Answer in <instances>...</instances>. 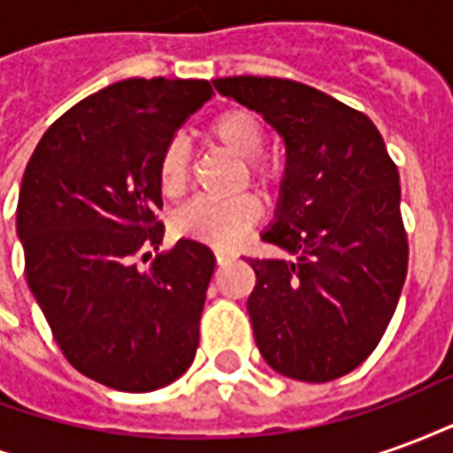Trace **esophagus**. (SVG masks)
I'll return each mask as SVG.
<instances>
[{"instance_id":"esophagus-1","label":"esophagus","mask_w":453,"mask_h":453,"mask_svg":"<svg viewBox=\"0 0 453 453\" xmlns=\"http://www.w3.org/2000/svg\"><path fill=\"white\" fill-rule=\"evenodd\" d=\"M230 259H233V257L230 255H226V252H216V265H227V262H230Z\"/></svg>"}]
</instances>
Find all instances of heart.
<instances>
[{
	"mask_svg": "<svg viewBox=\"0 0 453 453\" xmlns=\"http://www.w3.org/2000/svg\"><path fill=\"white\" fill-rule=\"evenodd\" d=\"M206 138L237 159H242V184L272 194L281 181V169L265 152V126L247 109H226L208 120ZM191 181V152L181 138L169 140L157 159L159 191L167 198L184 196ZM262 218V203L255 194H240L226 201L196 198L177 211L172 220L174 233L188 240H198L211 247H233L247 235V230Z\"/></svg>",
	"mask_w": 453,
	"mask_h": 453,
	"instance_id": "obj_1",
	"label": "heart"
}]
</instances>
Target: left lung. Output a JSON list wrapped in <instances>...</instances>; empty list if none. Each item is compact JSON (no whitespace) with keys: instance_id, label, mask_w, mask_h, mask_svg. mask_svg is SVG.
I'll use <instances>...</instances> for the list:
<instances>
[{"instance_id":"left-lung-1","label":"left lung","mask_w":453,"mask_h":453,"mask_svg":"<svg viewBox=\"0 0 453 453\" xmlns=\"http://www.w3.org/2000/svg\"><path fill=\"white\" fill-rule=\"evenodd\" d=\"M213 87L262 113L286 145L276 220L262 240L296 259H247L257 347L281 376L340 379L376 349L405 284L398 167L369 116L308 84L240 74Z\"/></svg>"}]
</instances>
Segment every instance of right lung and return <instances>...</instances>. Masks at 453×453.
I'll use <instances>...</instances> for the list:
<instances>
[{"label": "right lung", "instance_id": "add662e5", "mask_svg": "<svg viewBox=\"0 0 453 453\" xmlns=\"http://www.w3.org/2000/svg\"><path fill=\"white\" fill-rule=\"evenodd\" d=\"M211 96L206 80H123L65 111L26 165V281L65 359L109 388H162L196 354L213 252L179 240L145 272L135 257L165 235L159 152Z\"/></svg>", "mask_w": 453, "mask_h": 453}]
</instances>
